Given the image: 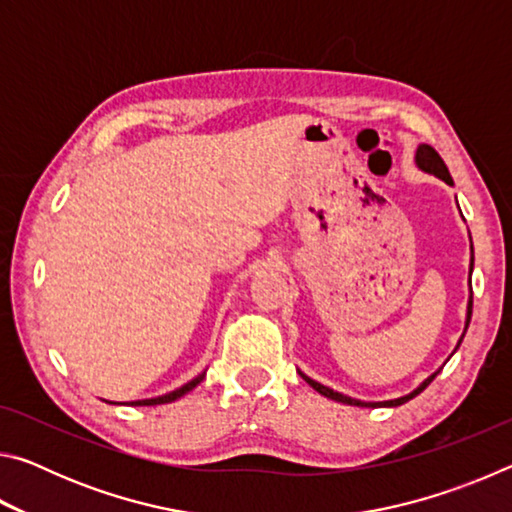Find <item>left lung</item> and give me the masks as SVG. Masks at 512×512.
Masks as SVG:
<instances>
[{
    "mask_svg": "<svg viewBox=\"0 0 512 512\" xmlns=\"http://www.w3.org/2000/svg\"><path fill=\"white\" fill-rule=\"evenodd\" d=\"M415 162H418V167L422 169V171H427V173H433V176H438V178H443L447 185H454V180H452V176H449V169H447V164L443 162V158H440L438 155V151L433 149V146H429V144H420L418 146V153H415ZM472 262H474V253H472ZM470 275H472V268H470ZM470 318H472V296H470V302H467V320H465V332H467V325H470ZM465 332H463V336H465ZM463 336H461V341H463ZM461 341H458V345H461ZM440 372V370H438ZM438 372H433L431 377H427L422 381V384L415 388L413 393H409V395H404V397H397V400H391V402H361V400H354V397H348V395H341V393H336V391H332V388H327V386H323V384H318V381H314V379H309V377H305L302 375V379L307 381V384L314 388V391H318L320 395H325V397H329V400H334V402H343V404H350V406H372V409H377V406H400V404H404V402H409V400H413L415 395H420L424 388H427L433 379H436V375Z\"/></svg>",
    "mask_w": 512,
    "mask_h": 512,
    "instance_id": "obj_1",
    "label": "left lung"
}]
</instances>
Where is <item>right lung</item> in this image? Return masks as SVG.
Returning <instances> with one entry per match:
<instances>
[{
    "label": "right lung",
    "instance_id": "add662e5",
    "mask_svg": "<svg viewBox=\"0 0 512 512\" xmlns=\"http://www.w3.org/2000/svg\"><path fill=\"white\" fill-rule=\"evenodd\" d=\"M203 377H205V372L203 375H198L196 379H192V381H187L185 386H180V388H176V391H171V393H167V395H160V397H151V400H140V402H131V406H155V404H169V402H173V400H178V397H183L185 393H189L192 391V388H196L198 384H201L203 381Z\"/></svg>",
    "mask_w": 512,
    "mask_h": 512
}]
</instances>
